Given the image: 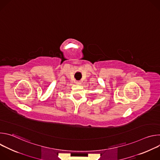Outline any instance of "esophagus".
<instances>
[{
  "label": "esophagus",
  "instance_id": "34e87169",
  "mask_svg": "<svg viewBox=\"0 0 160 160\" xmlns=\"http://www.w3.org/2000/svg\"><path fill=\"white\" fill-rule=\"evenodd\" d=\"M80 83H80L79 81H77V82H76V84H77V85H80Z\"/></svg>",
  "mask_w": 160,
  "mask_h": 160
}]
</instances>
